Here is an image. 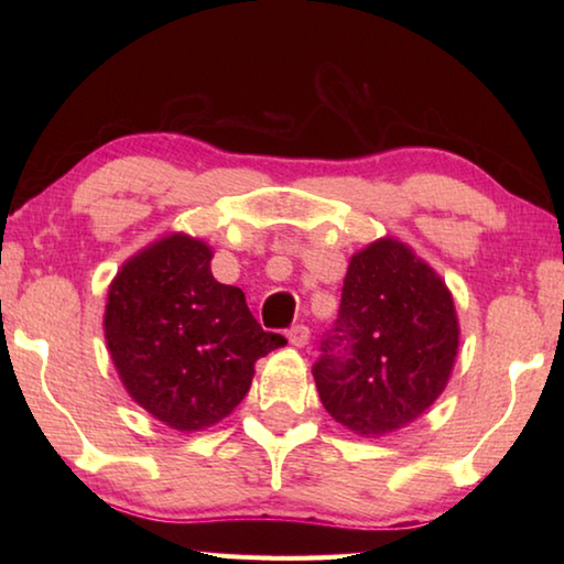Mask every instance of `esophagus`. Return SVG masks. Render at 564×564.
Returning <instances> with one entry per match:
<instances>
[{
	"instance_id": "1",
	"label": "esophagus",
	"mask_w": 564,
	"mask_h": 564,
	"mask_svg": "<svg viewBox=\"0 0 564 564\" xmlns=\"http://www.w3.org/2000/svg\"><path fill=\"white\" fill-rule=\"evenodd\" d=\"M308 338H311V330L305 328V326H293L289 330V343H291V346H295V348L308 346Z\"/></svg>"
}]
</instances>
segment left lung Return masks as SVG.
<instances>
[{
  "label": "left lung",
  "mask_w": 564,
  "mask_h": 564,
  "mask_svg": "<svg viewBox=\"0 0 564 564\" xmlns=\"http://www.w3.org/2000/svg\"><path fill=\"white\" fill-rule=\"evenodd\" d=\"M323 346L313 378L328 415L360 437L395 433L451 380L460 346L453 293L408 243L376 238L350 256L336 328Z\"/></svg>",
  "instance_id": "8db88e82"
}]
</instances>
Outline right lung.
Segmentation results:
<instances>
[{
    "mask_svg": "<svg viewBox=\"0 0 564 564\" xmlns=\"http://www.w3.org/2000/svg\"><path fill=\"white\" fill-rule=\"evenodd\" d=\"M212 246L169 234L113 275L104 338L121 386L171 431L221 423L251 388L256 360L285 346L265 333L236 285L212 273Z\"/></svg>",
    "mask_w": 564,
    "mask_h": 564,
    "instance_id": "obj_1",
    "label": "right lung"
}]
</instances>
